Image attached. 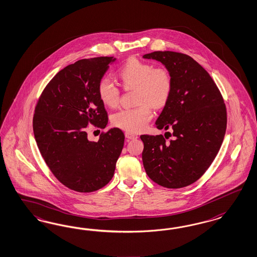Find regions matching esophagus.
<instances>
[{
  "mask_svg": "<svg viewBox=\"0 0 257 257\" xmlns=\"http://www.w3.org/2000/svg\"><path fill=\"white\" fill-rule=\"evenodd\" d=\"M125 138H127V139H137L138 138V136L137 135H135V134H133V133H131V132H125Z\"/></svg>",
  "mask_w": 257,
  "mask_h": 257,
  "instance_id": "1",
  "label": "esophagus"
}]
</instances>
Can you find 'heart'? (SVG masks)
Here are the masks:
<instances>
[{
	"mask_svg": "<svg viewBox=\"0 0 257 257\" xmlns=\"http://www.w3.org/2000/svg\"><path fill=\"white\" fill-rule=\"evenodd\" d=\"M118 76L125 88L136 87V102L139 106L118 110L113 113L112 124L126 132H143L153 117V109L167 102L172 91V78L167 69L155 68L144 61L132 59L122 66ZM98 95L105 105L116 107L120 100V89L109 78H103L98 83Z\"/></svg>",
	"mask_w": 257,
	"mask_h": 257,
	"instance_id": "b5f03b06",
	"label": "heart"
}]
</instances>
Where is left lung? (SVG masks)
<instances>
[{
	"label": "left lung",
	"instance_id": "8db88e82",
	"mask_svg": "<svg viewBox=\"0 0 257 257\" xmlns=\"http://www.w3.org/2000/svg\"><path fill=\"white\" fill-rule=\"evenodd\" d=\"M161 62L172 78V91L156 121L159 130L173 136L142 135V154L147 176L169 189L198 180L220 150L226 131L225 104L210 75L183 53L154 52L143 56ZM169 134L167 137L166 134Z\"/></svg>",
	"mask_w": 257,
	"mask_h": 257
}]
</instances>
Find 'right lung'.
Returning a JSON list of instances; mask_svg holds the SVG:
<instances>
[{
	"label": "right lung",
	"instance_id": "obj_1",
	"mask_svg": "<svg viewBox=\"0 0 257 257\" xmlns=\"http://www.w3.org/2000/svg\"><path fill=\"white\" fill-rule=\"evenodd\" d=\"M116 58L82 59L48 83L37 104L33 128L37 147L52 174L68 189L97 191L112 178L125 135L117 127L89 141V123L104 128L108 114L98 83Z\"/></svg>",
	"mask_w": 257,
	"mask_h": 257
}]
</instances>
